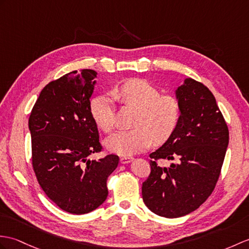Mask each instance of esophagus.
Returning <instances> with one entry per match:
<instances>
[{
	"label": "esophagus",
	"instance_id": "obj_1",
	"mask_svg": "<svg viewBox=\"0 0 249 249\" xmlns=\"http://www.w3.org/2000/svg\"><path fill=\"white\" fill-rule=\"evenodd\" d=\"M132 159H134L132 157H121V158H120V162L122 163V164L129 163V162H131Z\"/></svg>",
	"mask_w": 249,
	"mask_h": 249
}]
</instances>
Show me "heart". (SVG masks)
<instances>
[{
  "mask_svg": "<svg viewBox=\"0 0 249 249\" xmlns=\"http://www.w3.org/2000/svg\"><path fill=\"white\" fill-rule=\"evenodd\" d=\"M112 96L125 105L135 107L139 114L134 123L136 129L120 130L109 137L105 145L109 151L129 156L144 151L152 142L160 144L169 139L180 119V106L174 96L161 95L160 91L144 79H130L112 91ZM90 113L103 131L114 126L112 98L102 94L90 102Z\"/></svg>",
  "mask_w": 249,
  "mask_h": 249,
  "instance_id": "1",
  "label": "heart"
}]
</instances>
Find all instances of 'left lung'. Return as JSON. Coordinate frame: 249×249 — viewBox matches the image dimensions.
<instances>
[{
	"label": "left lung",
	"mask_w": 249,
	"mask_h": 249,
	"mask_svg": "<svg viewBox=\"0 0 249 249\" xmlns=\"http://www.w3.org/2000/svg\"><path fill=\"white\" fill-rule=\"evenodd\" d=\"M180 106L176 129L151 157V174L142 183L144 204L155 214L180 217L199 208L215 188L226 155L229 131L214 95L186 78L175 91ZM175 160L160 167L158 160Z\"/></svg>",
	"instance_id": "8db88e82"
}]
</instances>
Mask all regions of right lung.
<instances>
[{"label": "right lung", "mask_w": 249, "mask_h": 249, "mask_svg": "<svg viewBox=\"0 0 249 249\" xmlns=\"http://www.w3.org/2000/svg\"><path fill=\"white\" fill-rule=\"evenodd\" d=\"M96 75L84 69L49 83L28 120L37 180L54 204L72 214L89 213L106 200L107 179L119 164L117 155L89 159L102 151L90 113Z\"/></svg>", "instance_id": "1"}]
</instances>
